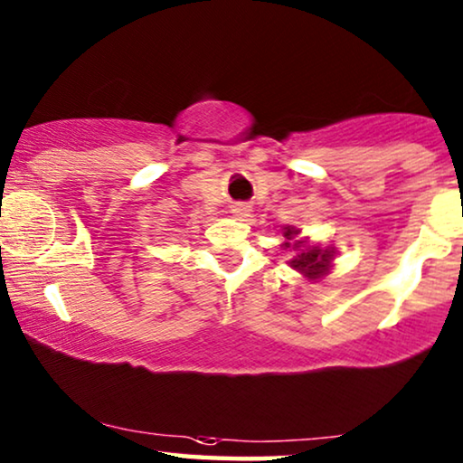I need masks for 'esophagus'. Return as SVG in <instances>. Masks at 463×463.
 I'll return each mask as SVG.
<instances>
[{"instance_id": "esophagus-1", "label": "esophagus", "mask_w": 463, "mask_h": 463, "mask_svg": "<svg viewBox=\"0 0 463 463\" xmlns=\"http://www.w3.org/2000/svg\"><path fill=\"white\" fill-rule=\"evenodd\" d=\"M232 214H233V217H238V219L250 217V206H249V203H244V202L233 203V206H232Z\"/></svg>"}]
</instances>
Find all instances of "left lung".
<instances>
[{
  "instance_id": "8db88e82",
  "label": "left lung",
  "mask_w": 463,
  "mask_h": 463,
  "mask_svg": "<svg viewBox=\"0 0 463 463\" xmlns=\"http://www.w3.org/2000/svg\"><path fill=\"white\" fill-rule=\"evenodd\" d=\"M299 233L293 225L283 227V236L287 240H293ZM285 246H289V242H285ZM293 250H296V257L289 261V266L298 272H302L306 279L317 280L323 279L329 272V263L334 260V249H321V246H308L306 240H296L293 244Z\"/></svg>"
}]
</instances>
